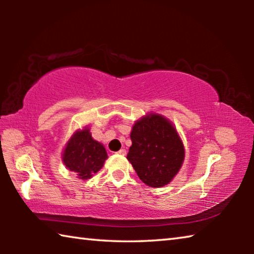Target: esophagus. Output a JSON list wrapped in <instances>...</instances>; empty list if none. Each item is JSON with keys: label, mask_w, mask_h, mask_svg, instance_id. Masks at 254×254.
Here are the masks:
<instances>
[{"label": "esophagus", "mask_w": 254, "mask_h": 254, "mask_svg": "<svg viewBox=\"0 0 254 254\" xmlns=\"http://www.w3.org/2000/svg\"><path fill=\"white\" fill-rule=\"evenodd\" d=\"M118 153H119V154H122V156H126V154H127V150H126V149H121V150H119Z\"/></svg>", "instance_id": "1"}]
</instances>
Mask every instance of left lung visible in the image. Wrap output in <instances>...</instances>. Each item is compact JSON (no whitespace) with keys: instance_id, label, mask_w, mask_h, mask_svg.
I'll use <instances>...</instances> for the list:
<instances>
[{"instance_id":"left-lung-1","label":"left lung","mask_w":254,"mask_h":254,"mask_svg":"<svg viewBox=\"0 0 254 254\" xmlns=\"http://www.w3.org/2000/svg\"><path fill=\"white\" fill-rule=\"evenodd\" d=\"M132 145L127 160L139 178L150 187L171 182L183 165L185 150L176 128L168 120L150 114L132 127Z\"/></svg>"}]
</instances>
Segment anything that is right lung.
Instances as JSON below:
<instances>
[{"mask_svg": "<svg viewBox=\"0 0 254 254\" xmlns=\"http://www.w3.org/2000/svg\"><path fill=\"white\" fill-rule=\"evenodd\" d=\"M107 159L105 148L92 137L88 128L76 132L68 141L63 160L70 171L81 179L91 178Z\"/></svg>", "mask_w": 254, "mask_h": 254, "instance_id": "add662e5", "label": "right lung"}]
</instances>
